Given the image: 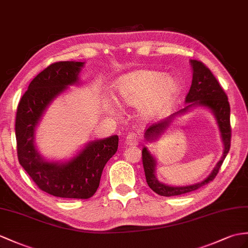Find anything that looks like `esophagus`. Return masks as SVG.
Returning a JSON list of instances; mask_svg holds the SVG:
<instances>
[{
    "label": "esophagus",
    "mask_w": 248,
    "mask_h": 248,
    "mask_svg": "<svg viewBox=\"0 0 248 248\" xmlns=\"http://www.w3.org/2000/svg\"><path fill=\"white\" fill-rule=\"evenodd\" d=\"M141 136L139 134H130L126 138V144L130 145V146H134V145H138L140 143Z\"/></svg>",
    "instance_id": "obj_1"
}]
</instances>
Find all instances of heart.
<instances>
[{
  "label": "heart",
  "mask_w": 248,
  "mask_h": 248,
  "mask_svg": "<svg viewBox=\"0 0 248 248\" xmlns=\"http://www.w3.org/2000/svg\"><path fill=\"white\" fill-rule=\"evenodd\" d=\"M117 99L127 107H140V117L154 121L176 103L181 92L179 82L155 70H139L120 77L116 83Z\"/></svg>",
  "instance_id": "b5f03b06"
}]
</instances>
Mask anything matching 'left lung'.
<instances>
[{
    "label": "left lung",
    "mask_w": 248,
    "mask_h": 248,
    "mask_svg": "<svg viewBox=\"0 0 248 248\" xmlns=\"http://www.w3.org/2000/svg\"><path fill=\"white\" fill-rule=\"evenodd\" d=\"M190 64L192 67V82L189 92L185 98V102L188 104L183 109L172 113L168 118L160 121L158 123L150 125L146 129V132H145V139H146V141L150 142L156 140L166 130L168 126L170 125L172 120L179 116V114L186 112L192 106H204L209 108L215 114L217 123H218L221 132L222 141L223 144H224V153H223L221 160L217 163L214 170L202 182L188 186H168L159 182L158 179L155 178V158L150 155L147 148L144 147L142 150V161L145 177H146V182L155 194L164 197L184 195L187 194V192L197 190L200 187L209 183L210 181H213L217 174H218L222 163L225 160L229 152V148H231V106H229L227 95L221 87L219 82L217 81L213 72L201 61L190 60Z\"/></svg>",
    "instance_id": "8db88e82"
}]
</instances>
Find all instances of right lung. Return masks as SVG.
Here are the masks:
<instances>
[{"mask_svg": "<svg viewBox=\"0 0 248 248\" xmlns=\"http://www.w3.org/2000/svg\"><path fill=\"white\" fill-rule=\"evenodd\" d=\"M82 62H57L30 82L17 105L16 137L17 159L41 190L59 198L89 199L100 185L106 163L117 153L119 137L89 142L65 163L42 158L34 145V131L42 114L68 86L78 82Z\"/></svg>", "mask_w": 248, "mask_h": 248, "instance_id": "obj_1", "label": "right lung"}]
</instances>
